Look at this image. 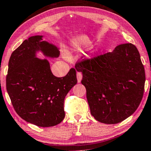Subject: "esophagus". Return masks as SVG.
I'll return each instance as SVG.
<instances>
[{
    "instance_id": "1",
    "label": "esophagus",
    "mask_w": 151,
    "mask_h": 151,
    "mask_svg": "<svg viewBox=\"0 0 151 151\" xmlns=\"http://www.w3.org/2000/svg\"><path fill=\"white\" fill-rule=\"evenodd\" d=\"M82 73H80V72H77V73H76V77H77V81L78 83H80L82 79Z\"/></svg>"
}]
</instances>
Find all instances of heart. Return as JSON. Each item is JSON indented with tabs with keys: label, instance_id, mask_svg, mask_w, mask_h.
I'll return each mask as SVG.
<instances>
[{
	"label": "heart",
	"instance_id": "heart-1",
	"mask_svg": "<svg viewBox=\"0 0 151 151\" xmlns=\"http://www.w3.org/2000/svg\"><path fill=\"white\" fill-rule=\"evenodd\" d=\"M64 56H65V57H67V58H68V55L67 54H65V55H64Z\"/></svg>",
	"mask_w": 151,
	"mask_h": 151
}]
</instances>
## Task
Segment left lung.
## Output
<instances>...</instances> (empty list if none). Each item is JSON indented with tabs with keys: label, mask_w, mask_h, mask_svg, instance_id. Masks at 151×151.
Masks as SVG:
<instances>
[{
	"label": "left lung",
	"mask_w": 151,
	"mask_h": 151,
	"mask_svg": "<svg viewBox=\"0 0 151 151\" xmlns=\"http://www.w3.org/2000/svg\"><path fill=\"white\" fill-rule=\"evenodd\" d=\"M81 72L91 114L105 124H117L132 115L144 95L145 71L136 46L122 44L112 52L84 58Z\"/></svg>",
	"instance_id": "8db88e82"
}]
</instances>
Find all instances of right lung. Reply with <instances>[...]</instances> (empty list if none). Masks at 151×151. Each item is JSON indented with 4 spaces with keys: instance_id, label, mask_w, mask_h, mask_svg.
Returning a JSON list of instances; mask_svg holds the SVG:
<instances>
[{
    "instance_id": "1",
    "label": "right lung",
    "mask_w": 151,
    "mask_h": 151,
    "mask_svg": "<svg viewBox=\"0 0 151 151\" xmlns=\"http://www.w3.org/2000/svg\"><path fill=\"white\" fill-rule=\"evenodd\" d=\"M42 36L25 40L10 57L6 88L13 107L20 117L38 127L58 124L65 117L64 99L76 84V73L71 68L65 76L52 75L46 59L35 57L42 50L47 57H57L56 46L42 41Z\"/></svg>"
}]
</instances>
